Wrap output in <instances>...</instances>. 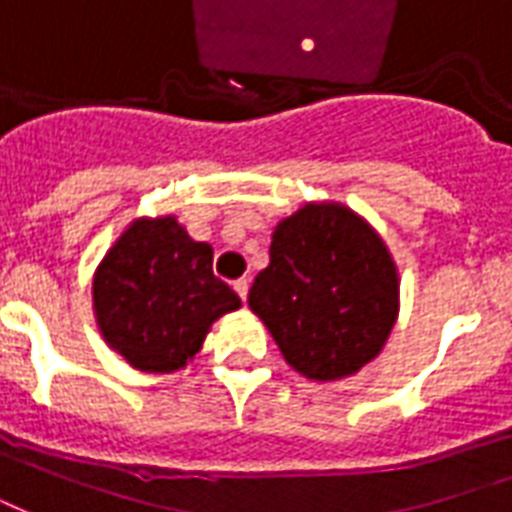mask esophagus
Instances as JSON below:
<instances>
[{"label": "esophagus", "instance_id": "esophagus-1", "mask_svg": "<svg viewBox=\"0 0 512 512\" xmlns=\"http://www.w3.org/2000/svg\"><path fill=\"white\" fill-rule=\"evenodd\" d=\"M234 291H237V297L245 302V299H248V280H245V278L234 280Z\"/></svg>", "mask_w": 512, "mask_h": 512}]
</instances>
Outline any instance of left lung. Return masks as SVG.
<instances>
[{
	"label": "left lung",
	"instance_id": "obj_1",
	"mask_svg": "<svg viewBox=\"0 0 512 512\" xmlns=\"http://www.w3.org/2000/svg\"><path fill=\"white\" fill-rule=\"evenodd\" d=\"M248 305L291 370L318 383L351 378L397 324V261L356 210L305 202L275 226Z\"/></svg>",
	"mask_w": 512,
	"mask_h": 512
}]
</instances>
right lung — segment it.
I'll return each instance as SVG.
<instances>
[{"label":"right lung","instance_id":"obj_1","mask_svg":"<svg viewBox=\"0 0 512 512\" xmlns=\"http://www.w3.org/2000/svg\"><path fill=\"white\" fill-rule=\"evenodd\" d=\"M99 334L134 370L169 375L202 351L210 326L242 305L213 275V245L175 215H142L99 261L91 283Z\"/></svg>","mask_w":512,"mask_h":512}]
</instances>
